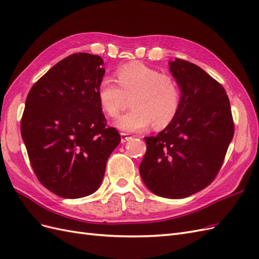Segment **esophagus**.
Instances as JSON below:
<instances>
[{"instance_id":"1","label":"esophagus","mask_w":259,"mask_h":259,"mask_svg":"<svg viewBox=\"0 0 259 259\" xmlns=\"http://www.w3.org/2000/svg\"><path fill=\"white\" fill-rule=\"evenodd\" d=\"M131 139H133V137L130 136L128 134H126V133H121V143L122 144L128 142V140H131Z\"/></svg>"}]
</instances>
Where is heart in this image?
Listing matches in <instances>:
<instances>
[{
	"label": "heart",
	"mask_w": 259,
	"mask_h": 259,
	"mask_svg": "<svg viewBox=\"0 0 259 259\" xmlns=\"http://www.w3.org/2000/svg\"><path fill=\"white\" fill-rule=\"evenodd\" d=\"M117 85L108 77L98 84L97 97L103 111L119 116L131 100L132 110L116 121L125 132H140L151 124L156 130L168 126L179 112L182 92L173 75L143 62L133 61L116 70Z\"/></svg>",
	"instance_id": "b5f03b06"
}]
</instances>
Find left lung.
Instances as JSON below:
<instances>
[{
  "mask_svg": "<svg viewBox=\"0 0 259 259\" xmlns=\"http://www.w3.org/2000/svg\"><path fill=\"white\" fill-rule=\"evenodd\" d=\"M169 70L179 84L176 119L156 136L145 137L139 173L159 197L183 199L206 188L221 169L234 134L223 85L199 66L176 58Z\"/></svg>",
  "mask_w": 259,
  "mask_h": 259,
  "instance_id": "left-lung-1",
  "label": "left lung"
}]
</instances>
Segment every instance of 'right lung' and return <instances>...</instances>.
I'll use <instances>...</instances> for the list:
<instances>
[{"label": "right lung", "instance_id": "1", "mask_svg": "<svg viewBox=\"0 0 259 259\" xmlns=\"http://www.w3.org/2000/svg\"><path fill=\"white\" fill-rule=\"evenodd\" d=\"M103 65L97 55H70L34 83L26 99L20 131L31 166L38 182L61 198L95 192L121 142L97 97Z\"/></svg>", "mask_w": 259, "mask_h": 259}]
</instances>
